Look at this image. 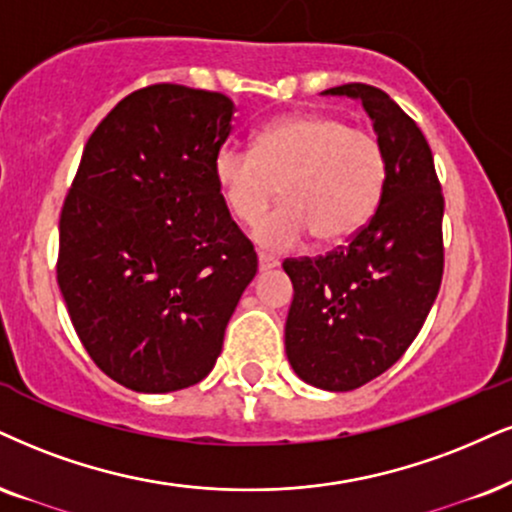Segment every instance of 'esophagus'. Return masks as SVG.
Masks as SVG:
<instances>
[{
  "label": "esophagus",
  "mask_w": 512,
  "mask_h": 512,
  "mask_svg": "<svg viewBox=\"0 0 512 512\" xmlns=\"http://www.w3.org/2000/svg\"><path fill=\"white\" fill-rule=\"evenodd\" d=\"M280 266V258L266 254V251H258V268L261 270H270V268H277Z\"/></svg>",
  "instance_id": "esophagus-1"
}]
</instances>
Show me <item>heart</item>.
<instances>
[{
    "label": "heart",
    "instance_id": "1",
    "mask_svg": "<svg viewBox=\"0 0 512 512\" xmlns=\"http://www.w3.org/2000/svg\"><path fill=\"white\" fill-rule=\"evenodd\" d=\"M213 173L239 223H256L282 185L287 204L263 218L254 235L270 249H289L311 232L320 242H337L361 230L380 204L387 154L372 130L337 116L301 113L266 125L256 149L223 144Z\"/></svg>",
    "mask_w": 512,
    "mask_h": 512
}]
</instances>
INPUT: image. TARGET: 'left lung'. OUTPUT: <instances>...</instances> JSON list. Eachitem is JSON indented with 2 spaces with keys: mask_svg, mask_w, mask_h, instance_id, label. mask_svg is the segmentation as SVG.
Returning <instances> with one entry per match:
<instances>
[{
  "mask_svg": "<svg viewBox=\"0 0 512 512\" xmlns=\"http://www.w3.org/2000/svg\"><path fill=\"white\" fill-rule=\"evenodd\" d=\"M325 92L361 99L387 154V182L375 216L349 244L285 258L294 285L285 349L304 382L351 391L399 361L437 299L444 194L425 135L387 92L363 82Z\"/></svg>",
  "mask_w": 512,
  "mask_h": 512,
  "instance_id": "8db88e82",
  "label": "left lung"
}]
</instances>
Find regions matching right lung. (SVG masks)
Wrapping results in <instances>:
<instances>
[{
  "mask_svg": "<svg viewBox=\"0 0 512 512\" xmlns=\"http://www.w3.org/2000/svg\"><path fill=\"white\" fill-rule=\"evenodd\" d=\"M235 104L173 82L121 99L82 151L59 220V280L97 368L132 391L204 380L254 280L213 161Z\"/></svg>",
  "mask_w": 512,
  "mask_h": 512,
  "instance_id": "1",
  "label": "right lung"
}]
</instances>
